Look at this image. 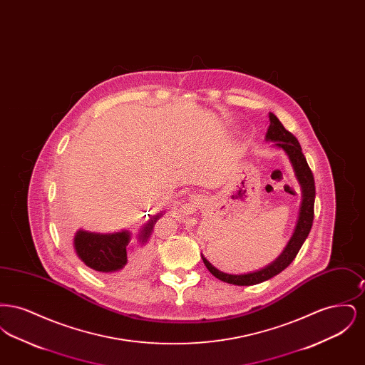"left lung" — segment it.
Here are the masks:
<instances>
[{
  "instance_id": "left-lung-1",
  "label": "left lung",
  "mask_w": 365,
  "mask_h": 365,
  "mask_svg": "<svg viewBox=\"0 0 365 365\" xmlns=\"http://www.w3.org/2000/svg\"><path fill=\"white\" fill-rule=\"evenodd\" d=\"M269 127L268 131L265 134L267 140H272L275 142V145L278 148H282L287 156L290 158L293 168H294L295 176L302 187V204H301V212H299V217H298V223L295 227L294 234L292 237V240L287 243V246L284 247L283 253L279 256L277 260L271 262L269 265H267L265 268H262L260 271L256 272H250V274H243V275H231V274H225L219 269H216L210 262H209L204 256L202 260L204 264L207 265L209 272L226 283L230 284H237V286H252V284H257L264 280L275 277L280 274L283 269H286L292 261L294 260L295 256L298 255L302 243L305 242L311 228L313 225V217H314V179H313L312 171L307 163V158L302 153L301 145L297 140L294 135L287 131L283 124L279 122L278 118L274 113H269Z\"/></svg>"
}]
</instances>
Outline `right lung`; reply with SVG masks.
I'll list each match as a JSON object with an SVG mask.
<instances>
[{
  "mask_svg": "<svg viewBox=\"0 0 365 365\" xmlns=\"http://www.w3.org/2000/svg\"><path fill=\"white\" fill-rule=\"evenodd\" d=\"M157 219L158 216L155 219L150 217V222L142 228L139 242H148ZM130 240L131 237L128 231L98 234L81 230L75 235L73 247L78 257L83 261L88 268L106 275H125L134 268L133 262L127 259ZM145 257L146 252L142 253V260Z\"/></svg>",
  "mask_w": 365,
  "mask_h": 365,
  "instance_id": "obj_1",
  "label": "right lung"
}]
</instances>
